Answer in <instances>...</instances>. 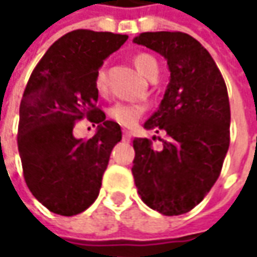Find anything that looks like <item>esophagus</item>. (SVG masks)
Here are the masks:
<instances>
[{"instance_id": "obj_1", "label": "esophagus", "mask_w": 257, "mask_h": 257, "mask_svg": "<svg viewBox=\"0 0 257 257\" xmlns=\"http://www.w3.org/2000/svg\"><path fill=\"white\" fill-rule=\"evenodd\" d=\"M123 141H129L131 140V132L129 131H126V129H123Z\"/></svg>"}]
</instances>
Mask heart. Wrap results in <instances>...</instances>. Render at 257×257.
<instances>
[{
  "mask_svg": "<svg viewBox=\"0 0 257 257\" xmlns=\"http://www.w3.org/2000/svg\"><path fill=\"white\" fill-rule=\"evenodd\" d=\"M132 62L137 67V70L146 77L150 78L158 74V70H159L158 62L149 53H135L132 56ZM93 84L99 93L105 90V68L104 67L96 68L95 76H93ZM143 113H144V107L135 102H116L114 105L108 108L110 119H113L116 123L122 126H132Z\"/></svg>",
  "mask_w": 257,
  "mask_h": 257,
  "instance_id": "heart-1",
  "label": "heart"
}]
</instances>
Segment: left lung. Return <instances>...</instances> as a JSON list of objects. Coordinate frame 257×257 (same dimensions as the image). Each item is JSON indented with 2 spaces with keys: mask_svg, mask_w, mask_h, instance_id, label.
<instances>
[{
  "mask_svg": "<svg viewBox=\"0 0 257 257\" xmlns=\"http://www.w3.org/2000/svg\"><path fill=\"white\" fill-rule=\"evenodd\" d=\"M134 43L161 53L171 78L159 110L144 123L167 132L164 147L158 152L149 138H134L132 176L150 208L184 214L220 176L231 140L228 89L208 50L189 34L143 32Z\"/></svg>",
  "mask_w": 257,
  "mask_h": 257,
  "instance_id": "obj_1",
  "label": "left lung"
}]
</instances>
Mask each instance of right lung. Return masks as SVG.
Segmentation results:
<instances>
[{
  "label": "right lung",
  "instance_id": "1",
  "mask_svg": "<svg viewBox=\"0 0 257 257\" xmlns=\"http://www.w3.org/2000/svg\"><path fill=\"white\" fill-rule=\"evenodd\" d=\"M128 35L76 29L55 41L34 68L21 101L18 147L26 186L52 213L76 216L99 195L119 123L96 107L93 76ZM86 117L98 125L89 140L72 129Z\"/></svg>",
  "mask_w": 257,
  "mask_h": 257
}]
</instances>
